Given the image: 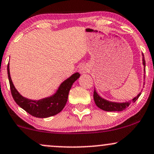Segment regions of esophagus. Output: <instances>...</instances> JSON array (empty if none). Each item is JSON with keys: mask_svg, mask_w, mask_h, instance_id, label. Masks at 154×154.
<instances>
[{"mask_svg": "<svg viewBox=\"0 0 154 154\" xmlns=\"http://www.w3.org/2000/svg\"><path fill=\"white\" fill-rule=\"evenodd\" d=\"M89 72V68L87 65L82 64L79 67V72L80 74H85Z\"/></svg>", "mask_w": 154, "mask_h": 154, "instance_id": "34e87169", "label": "esophagus"}]
</instances>
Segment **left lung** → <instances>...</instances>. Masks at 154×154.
Here are the masks:
<instances>
[{
	"mask_svg": "<svg viewBox=\"0 0 154 154\" xmlns=\"http://www.w3.org/2000/svg\"><path fill=\"white\" fill-rule=\"evenodd\" d=\"M143 56V65L144 66V75H143V79H145V69H146V61L144 59V55L142 54ZM145 81V80H144ZM144 84V82H143ZM141 94V91L137 94V96H135V98H132V100H128L126 102H114V101H110V100H108L106 99H104V98L100 97L98 93L96 92V90H94V93H93V98H94L95 103L96 104V106L98 108H100V109L103 111H121L125 110L128 108L129 106L130 105V103L135 102L137 100V98H139V96Z\"/></svg>",
	"mask_w": 154,
	"mask_h": 154,
	"instance_id": "obj_1",
	"label": "left lung"
}]
</instances>
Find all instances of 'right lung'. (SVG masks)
I'll list each match as a JSON object with an SVG mask.
<instances>
[{
	"label": "right lung",
	"mask_w": 154,
	"mask_h": 154,
	"mask_svg": "<svg viewBox=\"0 0 154 154\" xmlns=\"http://www.w3.org/2000/svg\"><path fill=\"white\" fill-rule=\"evenodd\" d=\"M7 71L14 100L24 111L32 116L38 118H47L61 112L66 105L69 92L72 85L80 76L78 72H76L60 85L54 95L40 100H32L22 96L15 88L11 78L9 63L7 66Z\"/></svg>",
	"instance_id": "obj_1"
}]
</instances>
